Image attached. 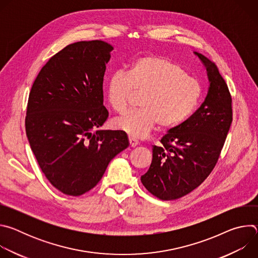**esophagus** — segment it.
Returning <instances> with one entry per match:
<instances>
[{"label":"esophagus","mask_w":258,"mask_h":258,"mask_svg":"<svg viewBox=\"0 0 258 258\" xmlns=\"http://www.w3.org/2000/svg\"><path fill=\"white\" fill-rule=\"evenodd\" d=\"M128 142H130V146H131V147H136V146L139 145L138 140H136V139L133 138V137H130V138H128Z\"/></svg>","instance_id":"esophagus-1"}]
</instances>
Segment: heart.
I'll use <instances>...</instances> for the list:
<instances>
[{
	"label": "heart",
	"instance_id": "heart-1",
	"mask_svg": "<svg viewBox=\"0 0 258 258\" xmlns=\"http://www.w3.org/2000/svg\"><path fill=\"white\" fill-rule=\"evenodd\" d=\"M143 93L135 111L113 120V126L141 139L158 124L170 128L185 122L198 108L202 85L178 63L160 56H145L133 62L127 71L117 69L107 81L109 105L124 113L133 93Z\"/></svg>",
	"mask_w": 258,
	"mask_h": 258
}]
</instances>
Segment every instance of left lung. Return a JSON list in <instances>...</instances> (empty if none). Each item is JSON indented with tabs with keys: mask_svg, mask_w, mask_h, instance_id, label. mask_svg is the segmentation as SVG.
<instances>
[{
	"mask_svg": "<svg viewBox=\"0 0 258 258\" xmlns=\"http://www.w3.org/2000/svg\"><path fill=\"white\" fill-rule=\"evenodd\" d=\"M206 67L210 87L205 101L185 122L153 146L152 163L141 176L144 187L161 200H175L199 187L214 168L233 121L232 96L217 66L195 53Z\"/></svg>",
	"mask_w": 258,
	"mask_h": 258,
	"instance_id": "left-lung-1",
	"label": "left lung"
}]
</instances>
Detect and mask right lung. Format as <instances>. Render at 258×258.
Instances as JSON below:
<instances>
[{"label": "right lung", "mask_w": 258, "mask_h": 258, "mask_svg": "<svg viewBox=\"0 0 258 258\" xmlns=\"http://www.w3.org/2000/svg\"><path fill=\"white\" fill-rule=\"evenodd\" d=\"M113 47L103 41L66 46L43 66L29 92L25 131L38 163L57 190L81 196L128 147L122 131H96L108 118L103 78Z\"/></svg>", "instance_id": "right-lung-1"}]
</instances>
